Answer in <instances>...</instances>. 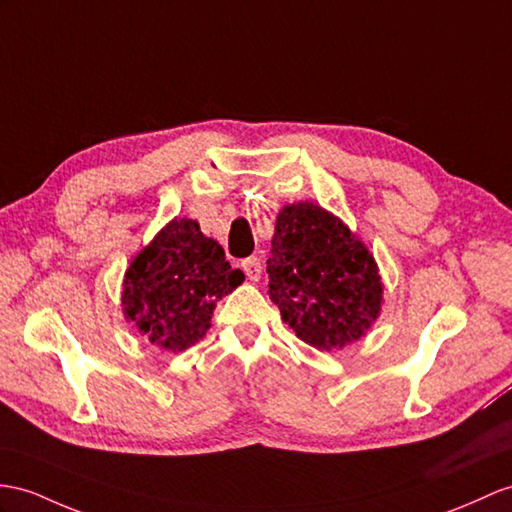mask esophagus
Masks as SVG:
<instances>
[{"label":"esophagus","instance_id":"34e87169","mask_svg":"<svg viewBox=\"0 0 512 512\" xmlns=\"http://www.w3.org/2000/svg\"><path fill=\"white\" fill-rule=\"evenodd\" d=\"M241 269L245 271V276L249 282H258L260 280V273H263V267H260V258L256 256H249L241 263Z\"/></svg>","mask_w":512,"mask_h":512}]
</instances>
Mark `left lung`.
<instances>
[{
	"label": "left lung",
	"instance_id": "obj_1",
	"mask_svg": "<svg viewBox=\"0 0 512 512\" xmlns=\"http://www.w3.org/2000/svg\"><path fill=\"white\" fill-rule=\"evenodd\" d=\"M269 297L297 339L343 350L378 321L384 284L369 247L313 202L286 204L267 260Z\"/></svg>",
	"mask_w": 512,
	"mask_h": 512
}]
</instances>
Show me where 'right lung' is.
<instances>
[{
  "label": "right lung",
  "instance_id": "right-lung-1",
  "mask_svg": "<svg viewBox=\"0 0 512 512\" xmlns=\"http://www.w3.org/2000/svg\"><path fill=\"white\" fill-rule=\"evenodd\" d=\"M223 247L195 219L173 217L123 276L121 310L130 326L160 350L184 352L210 328L221 297L243 284Z\"/></svg>",
  "mask_w": 512,
  "mask_h": 512
}]
</instances>
